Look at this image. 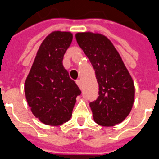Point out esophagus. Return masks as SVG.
I'll use <instances>...</instances> for the list:
<instances>
[{
    "instance_id": "1",
    "label": "esophagus",
    "mask_w": 159,
    "mask_h": 159,
    "mask_svg": "<svg viewBox=\"0 0 159 159\" xmlns=\"http://www.w3.org/2000/svg\"><path fill=\"white\" fill-rule=\"evenodd\" d=\"M76 84H77L78 86H79L80 88H82V82L80 80H76Z\"/></svg>"
}]
</instances>
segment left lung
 <instances>
[{"label":"left lung","instance_id":"left-lung-1","mask_svg":"<svg viewBox=\"0 0 159 159\" xmlns=\"http://www.w3.org/2000/svg\"><path fill=\"white\" fill-rule=\"evenodd\" d=\"M75 38L90 60L98 83V97L90 102L94 121L104 127L121 123L130 113L134 100L131 75L105 36L79 32Z\"/></svg>","mask_w":159,"mask_h":159}]
</instances>
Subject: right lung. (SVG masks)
<instances>
[{
    "mask_svg": "<svg viewBox=\"0 0 159 159\" xmlns=\"http://www.w3.org/2000/svg\"><path fill=\"white\" fill-rule=\"evenodd\" d=\"M72 40L73 35L67 31H53L46 37L25 83L31 112L46 125L59 126L69 121L81 93L62 64Z\"/></svg>",
    "mask_w": 159,
    "mask_h": 159,
    "instance_id": "right-lung-1",
    "label": "right lung"
}]
</instances>
